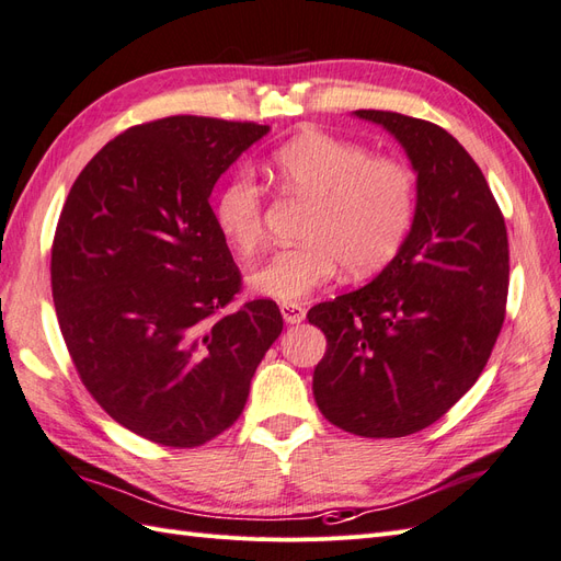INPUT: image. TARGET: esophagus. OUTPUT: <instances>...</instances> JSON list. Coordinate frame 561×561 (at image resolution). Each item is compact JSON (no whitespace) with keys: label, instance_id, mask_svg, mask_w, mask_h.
Here are the masks:
<instances>
[{"label":"esophagus","instance_id":"esophagus-1","mask_svg":"<svg viewBox=\"0 0 561 561\" xmlns=\"http://www.w3.org/2000/svg\"><path fill=\"white\" fill-rule=\"evenodd\" d=\"M280 313H283L285 323H302L307 317L302 305H280Z\"/></svg>","mask_w":561,"mask_h":561}]
</instances>
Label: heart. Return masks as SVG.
Wrapping results in <instances>:
<instances>
[{
	"label": "heart",
	"instance_id": "obj_1",
	"mask_svg": "<svg viewBox=\"0 0 561 561\" xmlns=\"http://www.w3.org/2000/svg\"><path fill=\"white\" fill-rule=\"evenodd\" d=\"M271 173L288 193L311 199L305 242L273 252L250 276V288L283 305L302 302L340 266L368 276L388 266L412 233L416 173L409 163L371 157L368 149L328 133H302L271 154ZM218 233L250 256L264 240V190L238 171L214 202Z\"/></svg>",
	"mask_w": 561,
	"mask_h": 561
}]
</instances>
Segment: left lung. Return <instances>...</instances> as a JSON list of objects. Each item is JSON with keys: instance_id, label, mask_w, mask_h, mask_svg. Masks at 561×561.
I'll use <instances>...</instances> for the list:
<instances>
[{"instance_id": "left-lung-1", "label": "left lung", "mask_w": 561, "mask_h": 561, "mask_svg": "<svg viewBox=\"0 0 561 561\" xmlns=\"http://www.w3.org/2000/svg\"><path fill=\"white\" fill-rule=\"evenodd\" d=\"M354 114L404 147L416 216L371 283L309 309L328 340L313 400L347 433L402 438L447 414L483 374L507 307V226L483 171L447 130L398 112Z\"/></svg>"}]
</instances>
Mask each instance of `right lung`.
Listing matches in <instances>:
<instances>
[{
    "label": "right lung",
    "mask_w": 561,
    "mask_h": 561,
    "mask_svg": "<svg viewBox=\"0 0 561 561\" xmlns=\"http://www.w3.org/2000/svg\"><path fill=\"white\" fill-rule=\"evenodd\" d=\"M268 126L169 116L80 171L51 242L68 354L104 412L145 440L197 447L233 426L283 331L273 299L226 311L242 276L214 224L221 173Z\"/></svg>",
    "instance_id": "right-lung-1"
}]
</instances>
